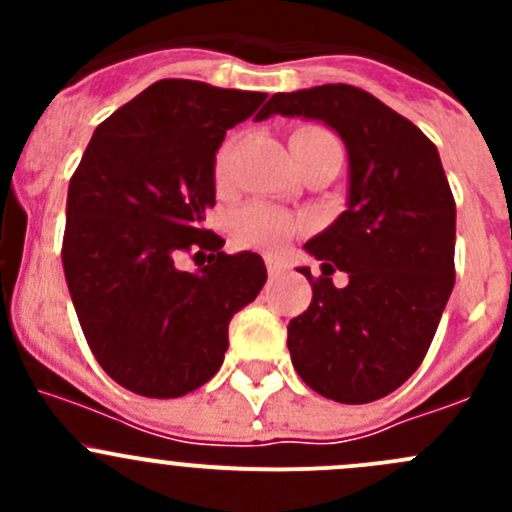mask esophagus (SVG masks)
Masks as SVG:
<instances>
[{"label": "esophagus", "instance_id": "34e87169", "mask_svg": "<svg viewBox=\"0 0 512 512\" xmlns=\"http://www.w3.org/2000/svg\"><path fill=\"white\" fill-rule=\"evenodd\" d=\"M265 265H267V275H270V280H277V277L285 272L282 260H277V257H272V255H265Z\"/></svg>", "mask_w": 512, "mask_h": 512}]
</instances>
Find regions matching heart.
<instances>
[{"label":"heart","instance_id":"b5f03b06","mask_svg":"<svg viewBox=\"0 0 512 512\" xmlns=\"http://www.w3.org/2000/svg\"><path fill=\"white\" fill-rule=\"evenodd\" d=\"M337 138L329 131L317 126H302L289 136L292 151H312V148L334 146ZM232 156H235V138L225 141L215 156V183L225 188L230 183ZM232 237L237 245L245 247H265V250H282L299 230L302 220L287 210L277 208L270 203H247L232 215L230 223Z\"/></svg>","mask_w":512,"mask_h":512}]
</instances>
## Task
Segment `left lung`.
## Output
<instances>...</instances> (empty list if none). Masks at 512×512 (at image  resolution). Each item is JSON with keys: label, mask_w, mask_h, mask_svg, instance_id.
I'll list each match as a JSON object with an SVG mask.
<instances>
[{"label": "left lung", "mask_w": 512, "mask_h": 512, "mask_svg": "<svg viewBox=\"0 0 512 512\" xmlns=\"http://www.w3.org/2000/svg\"><path fill=\"white\" fill-rule=\"evenodd\" d=\"M267 116L319 118L349 153V208L307 242L322 277L299 267L312 302L287 327L304 384L369 404L421 366L456 282V200L436 146L409 118L349 84L275 94ZM347 271V288L331 275Z\"/></svg>", "instance_id": "1"}]
</instances>
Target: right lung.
<instances>
[{"mask_svg":"<svg viewBox=\"0 0 512 512\" xmlns=\"http://www.w3.org/2000/svg\"><path fill=\"white\" fill-rule=\"evenodd\" d=\"M265 98L156 81L98 123L71 175L66 285L96 361L133 394L178 399L213 379L230 319L265 285L260 255H225L223 237L203 225L215 205V151ZM203 251L208 266L177 270L180 254Z\"/></svg>","mask_w":512,"mask_h":512,"instance_id":"1","label":"right lung"}]
</instances>
